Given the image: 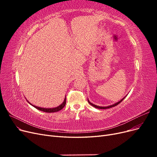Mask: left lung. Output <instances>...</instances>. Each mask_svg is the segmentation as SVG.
Masks as SVG:
<instances>
[{
  "instance_id": "1",
  "label": "left lung",
  "mask_w": 157,
  "mask_h": 157,
  "mask_svg": "<svg viewBox=\"0 0 157 157\" xmlns=\"http://www.w3.org/2000/svg\"><path fill=\"white\" fill-rule=\"evenodd\" d=\"M123 99H124V98L122 99L120 101H118V102H117V103H115V104H113V105H109V106H107V107H100V106H97V105H94V104H92V103H90V102L89 101V100H88V103L90 104V105H92V106H93V107H94L98 108V109H109V108H111V107H115V106L117 105L118 104H119V103H120L123 100Z\"/></svg>"
}]
</instances>
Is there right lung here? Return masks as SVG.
I'll list each match as a JSON object with an SVG mask.
<instances>
[{
  "label": "right lung",
  "instance_id": "right-lung-1",
  "mask_svg": "<svg viewBox=\"0 0 157 157\" xmlns=\"http://www.w3.org/2000/svg\"><path fill=\"white\" fill-rule=\"evenodd\" d=\"M31 104V103H30ZM66 104V96L64 99V101L62 103V104H61V105L58 107H55V108H52V109H46V108H41V107H36V106H35V105H33L34 107H35L36 109H39V110L41 111H44V112H46V113H54V112H57V111H59L60 110H61L62 109Z\"/></svg>",
  "mask_w": 157,
  "mask_h": 157
}]
</instances>
